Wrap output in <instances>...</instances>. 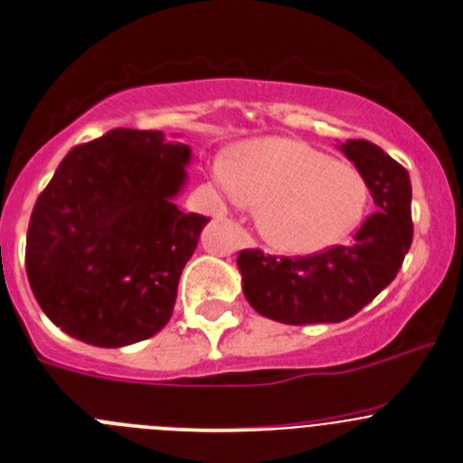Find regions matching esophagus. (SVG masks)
Segmentation results:
<instances>
[{"label":"esophagus","mask_w":463,"mask_h":463,"mask_svg":"<svg viewBox=\"0 0 463 463\" xmlns=\"http://www.w3.org/2000/svg\"><path fill=\"white\" fill-rule=\"evenodd\" d=\"M251 242H253V241H251Z\"/></svg>","instance_id":"obj_1"}]
</instances>
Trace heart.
I'll list each match as a JSON object with an SVG mask.
<instances>
[{
    "instance_id": "obj_1",
    "label": "heart",
    "mask_w": 463,
    "mask_h": 463,
    "mask_svg": "<svg viewBox=\"0 0 463 463\" xmlns=\"http://www.w3.org/2000/svg\"><path fill=\"white\" fill-rule=\"evenodd\" d=\"M218 185L256 205L265 241L287 253L335 245L360 222L369 187L346 163L293 138H256L216 165Z\"/></svg>"
}]
</instances>
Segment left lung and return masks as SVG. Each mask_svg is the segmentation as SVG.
<instances>
[{"mask_svg": "<svg viewBox=\"0 0 463 463\" xmlns=\"http://www.w3.org/2000/svg\"><path fill=\"white\" fill-rule=\"evenodd\" d=\"M340 150L355 163L380 210L362 222L351 245L296 258L238 253L242 291L260 316L296 326L346 320L391 285L411 250L409 172L371 141H346Z\"/></svg>", "mask_w": 463, "mask_h": 463, "instance_id": "8db88e82", "label": "left lung"}]
</instances>
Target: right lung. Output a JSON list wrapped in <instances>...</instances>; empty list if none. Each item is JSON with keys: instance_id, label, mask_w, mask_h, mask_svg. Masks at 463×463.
<instances>
[{"instance_id": "add662e5", "label": "right lung", "mask_w": 463, "mask_h": 463, "mask_svg": "<svg viewBox=\"0 0 463 463\" xmlns=\"http://www.w3.org/2000/svg\"><path fill=\"white\" fill-rule=\"evenodd\" d=\"M190 146L114 128L74 146L39 194L26 273L43 313L94 346H126L170 322L178 278L210 218L172 203Z\"/></svg>"}]
</instances>
